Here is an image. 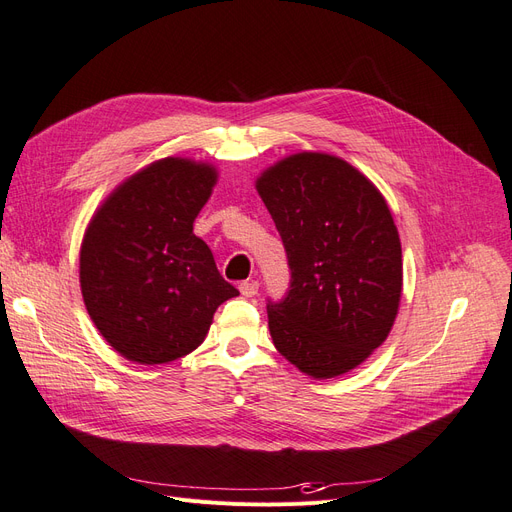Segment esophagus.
Instances as JSON below:
<instances>
[{
  "mask_svg": "<svg viewBox=\"0 0 512 512\" xmlns=\"http://www.w3.org/2000/svg\"><path fill=\"white\" fill-rule=\"evenodd\" d=\"M238 289H240L244 298H253V295H257V291H259V283H257V280H244V283H240Z\"/></svg>",
  "mask_w": 512,
  "mask_h": 512,
  "instance_id": "1",
  "label": "esophagus"
}]
</instances>
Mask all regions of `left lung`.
<instances>
[{
	"mask_svg": "<svg viewBox=\"0 0 512 512\" xmlns=\"http://www.w3.org/2000/svg\"><path fill=\"white\" fill-rule=\"evenodd\" d=\"M289 263L268 300L278 353L312 378L357 368L385 342L402 295V246L385 197L349 163L298 153L257 178Z\"/></svg>",
	"mask_w": 512,
	"mask_h": 512,
	"instance_id": "8db88e82",
	"label": "left lung"
}]
</instances>
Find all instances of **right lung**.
Listing matches in <instances>:
<instances>
[{"mask_svg":"<svg viewBox=\"0 0 512 512\" xmlns=\"http://www.w3.org/2000/svg\"><path fill=\"white\" fill-rule=\"evenodd\" d=\"M217 172L168 157L110 193L80 246V289L89 317L114 351L144 366L189 355L212 315L238 289L219 274L193 221Z\"/></svg>","mask_w":512,"mask_h":512,"instance_id":"1","label":"right lung"}]
</instances>
